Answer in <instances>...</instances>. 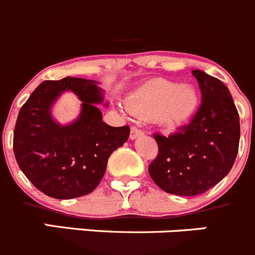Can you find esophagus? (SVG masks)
Masks as SVG:
<instances>
[{
	"label": "esophagus",
	"instance_id": "esophagus-1",
	"mask_svg": "<svg viewBox=\"0 0 255 255\" xmlns=\"http://www.w3.org/2000/svg\"><path fill=\"white\" fill-rule=\"evenodd\" d=\"M143 134V130L140 129V128H138L137 126H133L132 128H130V139H135L137 137H139V135Z\"/></svg>",
	"mask_w": 255,
	"mask_h": 255
}]
</instances>
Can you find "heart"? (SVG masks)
Returning a JSON list of instances; mask_svg holds the SVG:
<instances>
[{
  "mask_svg": "<svg viewBox=\"0 0 255 255\" xmlns=\"http://www.w3.org/2000/svg\"><path fill=\"white\" fill-rule=\"evenodd\" d=\"M197 104V92L191 85L155 79L133 92L127 105L134 115L151 116L164 125L177 126L194 115Z\"/></svg>",
  "mask_w": 255,
  "mask_h": 255,
  "instance_id": "obj_1",
  "label": "heart"
}]
</instances>
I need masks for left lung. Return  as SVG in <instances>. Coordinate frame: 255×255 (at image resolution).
<instances>
[{"mask_svg": "<svg viewBox=\"0 0 255 255\" xmlns=\"http://www.w3.org/2000/svg\"><path fill=\"white\" fill-rule=\"evenodd\" d=\"M202 101L190 123L169 135L155 133L158 155L149 164V175L168 194L195 196L217 185L235 164L241 127L230 90L201 70Z\"/></svg>", "mask_w": 255, "mask_h": 255, "instance_id": "1", "label": "left lung"}]
</instances>
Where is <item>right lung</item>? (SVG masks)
<instances>
[{
	"instance_id": "right-lung-1",
	"label": "right lung",
	"mask_w": 255,
	"mask_h": 255,
	"mask_svg": "<svg viewBox=\"0 0 255 255\" xmlns=\"http://www.w3.org/2000/svg\"><path fill=\"white\" fill-rule=\"evenodd\" d=\"M94 80L64 78L43 81L18 113L13 151L27 179L48 196L74 199L94 191L105 175L107 160L129 137V126L111 127L95 104L102 92ZM70 89L83 101L82 115L69 126L50 116L53 101Z\"/></svg>"
}]
</instances>
